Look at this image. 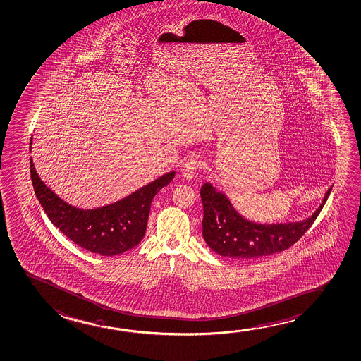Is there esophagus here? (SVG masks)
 <instances>
[{
  "label": "esophagus",
  "instance_id": "34e87169",
  "mask_svg": "<svg viewBox=\"0 0 361 361\" xmlns=\"http://www.w3.org/2000/svg\"><path fill=\"white\" fill-rule=\"evenodd\" d=\"M198 168H200V161L190 159V161H185L183 166H182V168H180V174H182V177H183L184 179L192 180L194 176H195V173L198 171Z\"/></svg>",
  "mask_w": 361,
  "mask_h": 361
}]
</instances>
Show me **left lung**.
Segmentation results:
<instances>
[{
	"mask_svg": "<svg viewBox=\"0 0 361 361\" xmlns=\"http://www.w3.org/2000/svg\"><path fill=\"white\" fill-rule=\"evenodd\" d=\"M331 188L325 193L322 204L312 216L300 221L259 224L240 216L226 193L210 183L203 184L200 197L203 203V238L212 250L235 260H255L283 252L304 235L323 209Z\"/></svg>",
	"mask_w": 361,
	"mask_h": 361,
	"instance_id": "8db88e82",
	"label": "left lung"
}]
</instances>
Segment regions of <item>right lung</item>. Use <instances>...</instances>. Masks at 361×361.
I'll list each match as a JSON object with an SVG mask.
<instances>
[{"instance_id":"1","label":"right lung","mask_w":361,"mask_h":361,"mask_svg":"<svg viewBox=\"0 0 361 361\" xmlns=\"http://www.w3.org/2000/svg\"><path fill=\"white\" fill-rule=\"evenodd\" d=\"M32 138L30 142V151ZM33 190L49 221L77 245L91 253L112 257L140 244L147 229L151 203L163 187L171 183L176 172L163 174L149 184L112 204L81 209L61 200L39 178L30 158Z\"/></svg>"}]
</instances>
